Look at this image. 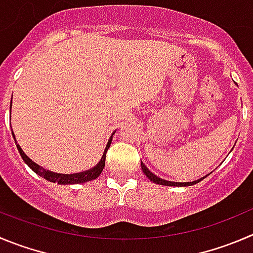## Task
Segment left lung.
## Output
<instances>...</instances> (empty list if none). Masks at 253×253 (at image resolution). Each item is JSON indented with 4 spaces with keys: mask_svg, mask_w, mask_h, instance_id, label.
<instances>
[{
    "mask_svg": "<svg viewBox=\"0 0 253 253\" xmlns=\"http://www.w3.org/2000/svg\"><path fill=\"white\" fill-rule=\"evenodd\" d=\"M141 169H143L144 174L146 175V177H148L149 180H151V181L156 182V184H159V185H167V186H190V185L196 184L197 181H201V180L204 179V177H201V179L196 180V181H192V182H172V181H168V180H163V179H160V177L156 176V175H154L153 172H151L150 170H149L148 168L143 164V163H141Z\"/></svg>",
    "mask_w": 253,
    "mask_h": 253,
    "instance_id": "1",
    "label": "left lung"
}]
</instances>
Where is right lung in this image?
Returning a JSON list of instances; mask_svg holds the SVG:
<instances>
[{
  "instance_id": "obj_1",
  "label": "right lung",
  "mask_w": 253,
  "mask_h": 253,
  "mask_svg": "<svg viewBox=\"0 0 253 253\" xmlns=\"http://www.w3.org/2000/svg\"><path fill=\"white\" fill-rule=\"evenodd\" d=\"M112 139L113 138L110 136L99 163H98L94 168H92V169L85 170V171H83V172H77V174H57V172H52V171H49V170H44L43 168H41L40 165H37L36 163H33V161L31 160V159L28 158L25 153H23V150L21 149V146L18 145V144H17V149H18V151H20L21 156H22V159L25 160L26 164H27L28 167H30L31 169L36 172V174H38L40 176L44 177V179L48 180V181L57 182V184H61V185L82 184V182H86V181H90V180L97 179V177L100 175V172L103 171V169H104V167H105V155H107V151H108V149H109L110 143H112Z\"/></svg>"
}]
</instances>
